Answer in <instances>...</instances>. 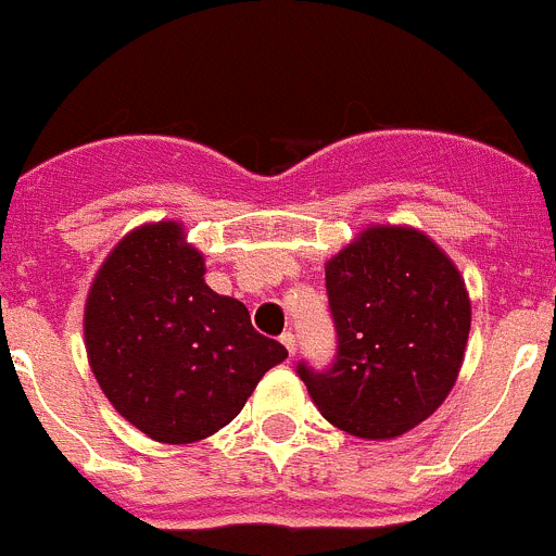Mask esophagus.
Instances as JSON below:
<instances>
[{"label": "esophagus", "mask_w": 556, "mask_h": 556, "mask_svg": "<svg viewBox=\"0 0 556 556\" xmlns=\"http://www.w3.org/2000/svg\"><path fill=\"white\" fill-rule=\"evenodd\" d=\"M281 345L287 348L289 356H294V351H298V339H294V333H292V331L283 333V337H281Z\"/></svg>", "instance_id": "esophagus-1"}]
</instances>
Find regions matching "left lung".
Wrapping results in <instances>:
<instances>
[{
    "label": "left lung",
    "mask_w": 556,
    "mask_h": 556,
    "mask_svg": "<svg viewBox=\"0 0 556 556\" xmlns=\"http://www.w3.org/2000/svg\"><path fill=\"white\" fill-rule=\"evenodd\" d=\"M337 358L298 367L328 424L395 440L434 415L459 376L470 333L465 278L412 225H370L326 262Z\"/></svg>",
    "instance_id": "left-lung-1"
}]
</instances>
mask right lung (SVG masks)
<instances>
[{"label":"right lung","mask_w":556,"mask_h":556,"mask_svg":"<svg viewBox=\"0 0 556 556\" xmlns=\"http://www.w3.org/2000/svg\"><path fill=\"white\" fill-rule=\"evenodd\" d=\"M178 219L132 228L97 269L83 312L88 365L111 406L155 443L228 426L287 348L250 326L244 303L205 283Z\"/></svg>","instance_id":"add662e5"}]
</instances>
